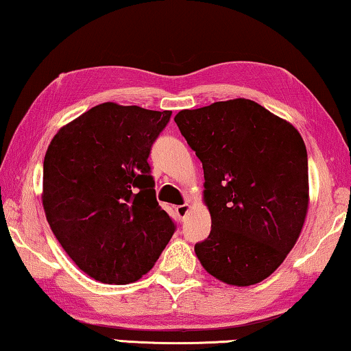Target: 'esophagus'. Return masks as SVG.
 Returning a JSON list of instances; mask_svg holds the SVG:
<instances>
[{
  "label": "esophagus",
  "instance_id": "obj_1",
  "mask_svg": "<svg viewBox=\"0 0 351 351\" xmlns=\"http://www.w3.org/2000/svg\"><path fill=\"white\" fill-rule=\"evenodd\" d=\"M188 212H190V206L188 204H183V206H177L176 207V213L177 217H179L180 219H183L188 215Z\"/></svg>",
  "mask_w": 351,
  "mask_h": 351
}]
</instances>
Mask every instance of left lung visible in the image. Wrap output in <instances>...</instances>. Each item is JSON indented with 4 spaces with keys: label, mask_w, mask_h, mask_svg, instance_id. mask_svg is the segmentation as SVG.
<instances>
[{
    "label": "left lung",
    "mask_w": 351,
    "mask_h": 351,
    "mask_svg": "<svg viewBox=\"0 0 351 351\" xmlns=\"http://www.w3.org/2000/svg\"><path fill=\"white\" fill-rule=\"evenodd\" d=\"M201 160L212 230L194 245L202 267L230 285H252L276 269L303 229L307 152L293 125L256 101L235 99L174 117Z\"/></svg>",
    "instance_id": "left-lung-1"
}]
</instances>
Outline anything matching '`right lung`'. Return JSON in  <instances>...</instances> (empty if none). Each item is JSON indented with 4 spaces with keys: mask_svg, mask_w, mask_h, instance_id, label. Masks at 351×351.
I'll list each match as a JSON object with an SVG mask.
<instances>
[{
    "mask_svg": "<svg viewBox=\"0 0 351 351\" xmlns=\"http://www.w3.org/2000/svg\"><path fill=\"white\" fill-rule=\"evenodd\" d=\"M171 114L108 101L62 127L48 145L47 221L69 257L95 281H136L176 232L158 206L147 161Z\"/></svg>",
    "mask_w": 351,
    "mask_h": 351,
    "instance_id": "1",
    "label": "right lung"
}]
</instances>
